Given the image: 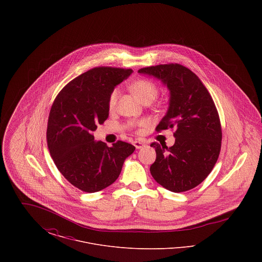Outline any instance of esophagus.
<instances>
[{"label":"esophagus","mask_w":262,"mask_h":262,"mask_svg":"<svg viewBox=\"0 0 262 262\" xmlns=\"http://www.w3.org/2000/svg\"><path fill=\"white\" fill-rule=\"evenodd\" d=\"M134 145L136 146L137 149H140V148L144 147L146 145V143L142 140H136V141H134Z\"/></svg>","instance_id":"34e87169"}]
</instances>
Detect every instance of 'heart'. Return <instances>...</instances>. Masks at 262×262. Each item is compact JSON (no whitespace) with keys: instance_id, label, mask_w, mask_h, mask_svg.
I'll return each mask as SVG.
<instances>
[{"instance_id":"obj_1","label":"heart","mask_w":262,"mask_h":262,"mask_svg":"<svg viewBox=\"0 0 262 262\" xmlns=\"http://www.w3.org/2000/svg\"><path fill=\"white\" fill-rule=\"evenodd\" d=\"M129 88L135 93L137 98L145 104L152 102L159 94L158 85L153 80L148 78L136 79L130 83ZM118 97H119V91L117 88H115L110 92L107 99V107L109 111L115 110L118 102ZM147 125H148V122L146 120H138V121H133L129 123V125L132 127H137L138 129L143 128Z\"/></svg>"}]
</instances>
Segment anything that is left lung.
Here are the masks:
<instances>
[{"instance_id": "obj_1", "label": "left lung", "mask_w": 262, "mask_h": 262, "mask_svg": "<svg viewBox=\"0 0 262 262\" xmlns=\"http://www.w3.org/2000/svg\"><path fill=\"white\" fill-rule=\"evenodd\" d=\"M138 73L161 79L171 92L169 110L156 132L172 128L174 144H150L156 151L150 173L173 192L189 190L210 174L220 154L222 128L214 101L198 75L180 63L142 68Z\"/></svg>"}]
</instances>
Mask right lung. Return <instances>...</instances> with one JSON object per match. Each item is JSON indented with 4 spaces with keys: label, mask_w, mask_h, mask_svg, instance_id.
<instances>
[{
    "label": "right lung",
    "mask_w": 262,
    "mask_h": 262,
    "mask_svg": "<svg viewBox=\"0 0 262 262\" xmlns=\"http://www.w3.org/2000/svg\"><path fill=\"white\" fill-rule=\"evenodd\" d=\"M132 69L98 67L70 81L53 102L47 125V144L61 174L78 189L96 192L118 179L136 147L118 140L109 147L95 141L93 132L108 116L107 99Z\"/></svg>",
    "instance_id": "1"
}]
</instances>
